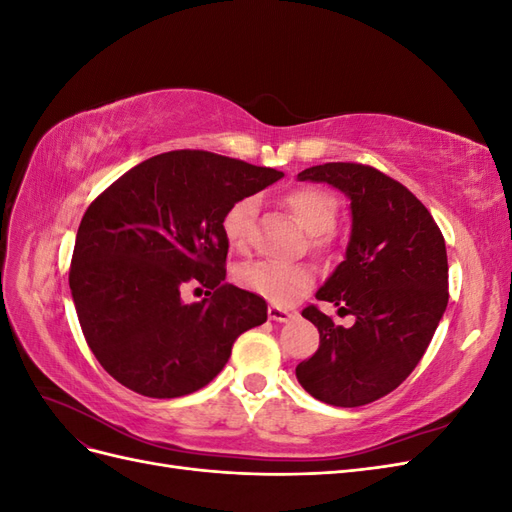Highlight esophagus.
I'll return each instance as SVG.
<instances>
[{
	"label": "esophagus",
	"mask_w": 512,
	"mask_h": 512,
	"mask_svg": "<svg viewBox=\"0 0 512 512\" xmlns=\"http://www.w3.org/2000/svg\"><path fill=\"white\" fill-rule=\"evenodd\" d=\"M267 312H269V318L277 320V322H288L290 318H294V312H290V309L280 307V305H269Z\"/></svg>",
	"instance_id": "34e87169"
}]
</instances>
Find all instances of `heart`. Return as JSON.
<instances>
[{"mask_svg":"<svg viewBox=\"0 0 512 512\" xmlns=\"http://www.w3.org/2000/svg\"><path fill=\"white\" fill-rule=\"evenodd\" d=\"M282 205L292 213L312 237V245L322 250L329 243L327 232L337 220V200L314 185H299L282 196ZM254 200L243 198L232 205L224 220L222 230L232 252L245 254L252 241ZM237 282L241 288L260 294L273 305H290L314 286L316 269L312 265H286V262H254L237 271Z\"/></svg>","mask_w":512,"mask_h":512,"instance_id":"b5f03b06","label":"heart"}]
</instances>
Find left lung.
<instances>
[{
	"label": "left lung",
	"instance_id": "1",
	"mask_svg": "<svg viewBox=\"0 0 512 512\" xmlns=\"http://www.w3.org/2000/svg\"><path fill=\"white\" fill-rule=\"evenodd\" d=\"M299 179L329 183L350 198L346 260L316 299L356 320L346 329L316 305L303 309L320 348L297 365V380L324 404L365 406L412 374L438 329L448 303L444 237L421 200L374 166L329 162Z\"/></svg>",
	"mask_w": 512,
	"mask_h": 512
}]
</instances>
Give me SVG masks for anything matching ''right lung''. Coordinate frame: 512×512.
<instances>
[{
	"label": "right lung",
	"instance_id": "1",
	"mask_svg": "<svg viewBox=\"0 0 512 512\" xmlns=\"http://www.w3.org/2000/svg\"><path fill=\"white\" fill-rule=\"evenodd\" d=\"M211 151L179 149L130 168L89 205L76 232L70 290L87 346L130 391L173 399L203 389L267 303L226 284V211L282 179ZM198 283L209 300L183 304Z\"/></svg>",
	"mask_w": 512,
	"mask_h": 512
}]
</instances>
